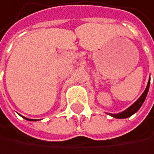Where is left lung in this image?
Masks as SVG:
<instances>
[{
	"instance_id": "1",
	"label": "left lung",
	"mask_w": 154,
	"mask_h": 154,
	"mask_svg": "<svg viewBox=\"0 0 154 154\" xmlns=\"http://www.w3.org/2000/svg\"><path fill=\"white\" fill-rule=\"evenodd\" d=\"M149 87H150V79H149V81H148L146 89L144 90V91L143 92V94L140 96V98H139L134 104H132L129 108H127L125 110H124V111H122V112H120V113H117V114L107 113V114L111 116L112 117L119 118V119L127 118V117L131 116L132 115H134V113H136V112L140 109V108L142 107L143 103L144 102V100H145V99H146V96H147V93H148V91H149Z\"/></svg>"
}]
</instances>
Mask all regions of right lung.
<instances>
[{
  "label": "right lung",
  "instance_id": "add662e5",
  "mask_svg": "<svg viewBox=\"0 0 154 154\" xmlns=\"http://www.w3.org/2000/svg\"><path fill=\"white\" fill-rule=\"evenodd\" d=\"M24 119H26V120H28V121H38L37 119H30V118H27V117H25V116H22Z\"/></svg>",
  "mask_w": 154,
  "mask_h": 154
}]
</instances>
